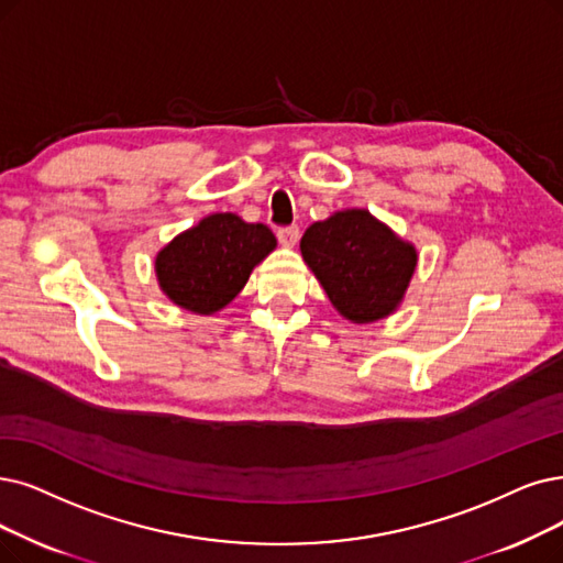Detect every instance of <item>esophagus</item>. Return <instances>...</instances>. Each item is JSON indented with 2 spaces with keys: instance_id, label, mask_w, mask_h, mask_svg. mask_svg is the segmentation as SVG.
I'll return each instance as SVG.
<instances>
[{
  "instance_id": "esophagus-1",
  "label": "esophagus",
  "mask_w": 563,
  "mask_h": 563,
  "mask_svg": "<svg viewBox=\"0 0 563 563\" xmlns=\"http://www.w3.org/2000/svg\"><path fill=\"white\" fill-rule=\"evenodd\" d=\"M277 240L284 246H296L300 240V229L298 227H282V229H277Z\"/></svg>"
}]
</instances>
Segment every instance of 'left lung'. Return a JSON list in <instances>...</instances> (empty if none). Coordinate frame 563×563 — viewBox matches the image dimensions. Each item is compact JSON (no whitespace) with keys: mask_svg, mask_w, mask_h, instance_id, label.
Here are the masks:
<instances>
[{"mask_svg":"<svg viewBox=\"0 0 563 563\" xmlns=\"http://www.w3.org/2000/svg\"><path fill=\"white\" fill-rule=\"evenodd\" d=\"M300 250L330 302L353 323H372L395 311L418 261L413 246L367 210H344L311 223Z\"/></svg>","mask_w":563,"mask_h":563,"instance_id":"left-lung-1","label":"left lung"}]
</instances>
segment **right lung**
Returning a JSON list of instances; mask_svg holds the SVG:
<instances>
[{"mask_svg": "<svg viewBox=\"0 0 563 563\" xmlns=\"http://www.w3.org/2000/svg\"><path fill=\"white\" fill-rule=\"evenodd\" d=\"M275 244L263 223H246L231 212L210 214L164 246L156 256V277L175 305L212 313L240 294Z\"/></svg>", "mask_w": 563, "mask_h": 563, "instance_id": "obj_1", "label": "right lung"}]
</instances>
